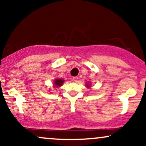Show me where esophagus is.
Listing matches in <instances>:
<instances>
[{
  "label": "esophagus",
  "instance_id": "1",
  "mask_svg": "<svg viewBox=\"0 0 146 146\" xmlns=\"http://www.w3.org/2000/svg\"><path fill=\"white\" fill-rule=\"evenodd\" d=\"M73 80L75 82H78L79 78H78V77H73Z\"/></svg>",
  "mask_w": 146,
  "mask_h": 146
}]
</instances>
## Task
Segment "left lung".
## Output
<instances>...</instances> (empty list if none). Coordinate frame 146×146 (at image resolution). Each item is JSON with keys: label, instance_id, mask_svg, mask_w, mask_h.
Masks as SVG:
<instances>
[{"label": "left lung", "instance_id": "obj_1", "mask_svg": "<svg viewBox=\"0 0 146 146\" xmlns=\"http://www.w3.org/2000/svg\"><path fill=\"white\" fill-rule=\"evenodd\" d=\"M87 86H88V85H87Z\"/></svg>", "mask_w": 146, "mask_h": 146}]
</instances>
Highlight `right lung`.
Wrapping results in <instances>:
<instances>
[{"mask_svg":"<svg viewBox=\"0 0 146 146\" xmlns=\"http://www.w3.org/2000/svg\"><path fill=\"white\" fill-rule=\"evenodd\" d=\"M64 82V80H62V79H56V80H55V85H56V86H60L62 85V84Z\"/></svg>","mask_w":146,"mask_h":146,"instance_id":"add662e5","label":"right lung"}]
</instances>
